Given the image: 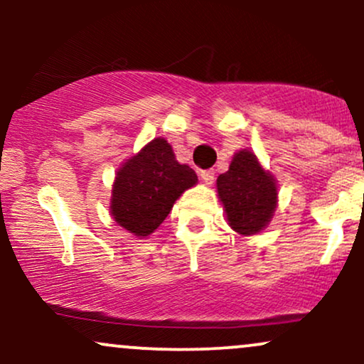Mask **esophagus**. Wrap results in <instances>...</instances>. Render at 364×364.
<instances>
[{
	"label": "esophagus",
	"instance_id": "esophagus-1",
	"mask_svg": "<svg viewBox=\"0 0 364 364\" xmlns=\"http://www.w3.org/2000/svg\"><path fill=\"white\" fill-rule=\"evenodd\" d=\"M214 176H215L214 169H205L200 173V178H202V181L205 183V185H212V183H214Z\"/></svg>",
	"mask_w": 364,
	"mask_h": 364
}]
</instances>
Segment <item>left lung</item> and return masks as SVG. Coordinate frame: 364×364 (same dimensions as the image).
I'll return each instance as SVG.
<instances>
[{
  "instance_id": "8db88e82",
  "label": "left lung",
  "mask_w": 364,
  "mask_h": 364,
  "mask_svg": "<svg viewBox=\"0 0 364 364\" xmlns=\"http://www.w3.org/2000/svg\"><path fill=\"white\" fill-rule=\"evenodd\" d=\"M217 193L229 225L241 236L265 229L277 207V183L246 149L236 152L229 171L217 178Z\"/></svg>"
}]
</instances>
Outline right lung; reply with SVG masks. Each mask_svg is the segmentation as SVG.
<instances>
[{"label":"right lung","instance_id":"right-lung-1","mask_svg":"<svg viewBox=\"0 0 364 364\" xmlns=\"http://www.w3.org/2000/svg\"><path fill=\"white\" fill-rule=\"evenodd\" d=\"M196 181L195 171L179 164L168 140L154 139L116 173L109 205L112 219L136 237L152 235L174 202Z\"/></svg>","mask_w":364,"mask_h":364}]
</instances>
